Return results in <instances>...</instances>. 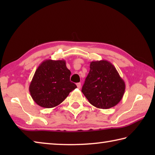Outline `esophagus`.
I'll use <instances>...</instances> for the list:
<instances>
[{
	"instance_id": "34e87169",
	"label": "esophagus",
	"mask_w": 155,
	"mask_h": 155,
	"mask_svg": "<svg viewBox=\"0 0 155 155\" xmlns=\"http://www.w3.org/2000/svg\"><path fill=\"white\" fill-rule=\"evenodd\" d=\"M77 87H78V89H80L81 87V83H77Z\"/></svg>"
}]
</instances>
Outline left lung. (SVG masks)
<instances>
[{"instance_id": "left-lung-1", "label": "left lung", "mask_w": 155, "mask_h": 155, "mask_svg": "<svg viewBox=\"0 0 155 155\" xmlns=\"http://www.w3.org/2000/svg\"><path fill=\"white\" fill-rule=\"evenodd\" d=\"M90 67L81 90L90 103L103 109L118 104L126 86L114 65L107 60H101L91 61Z\"/></svg>"}]
</instances>
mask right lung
<instances>
[{"instance_id":"1","label":"right lung","mask_w":155,"mask_h":155,"mask_svg":"<svg viewBox=\"0 0 155 155\" xmlns=\"http://www.w3.org/2000/svg\"><path fill=\"white\" fill-rule=\"evenodd\" d=\"M71 72L65 60L46 59L35 70L29 85L31 96L36 104L52 108L61 104L77 85L70 81Z\"/></svg>"}]
</instances>
